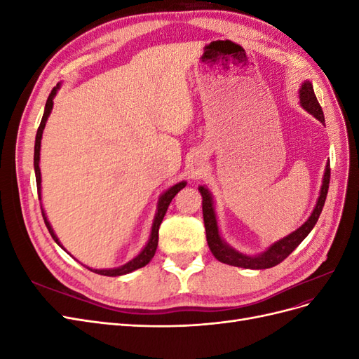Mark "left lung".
Wrapping results in <instances>:
<instances>
[{"instance_id": "1", "label": "left lung", "mask_w": 359, "mask_h": 359, "mask_svg": "<svg viewBox=\"0 0 359 359\" xmlns=\"http://www.w3.org/2000/svg\"><path fill=\"white\" fill-rule=\"evenodd\" d=\"M299 104L302 106V109H306L309 114H311L314 118L319 119V121L323 124L325 123V116L322 107L314 95L313 91V85L310 81H306L299 88ZM330 177H331V169H330V163H327V168H325L323 173V180H322V187L319 198L316 202V206L311 212V215L307 219V222L302 226H299L297 231H293L287 236L281 238V240L276 241L274 244H271L265 252L256 256H248L241 252H238L233 247L227 244L219 231V223H217V215H215V208H214V199L211 191L199 186V191L202 194V212H203V223H205V232H206V241H208V247L211 250V253L217 260H220L223 264L232 265V266H240L245 269H266V268H273L278 265L295 250L304 240L306 236L311 232L314 224L318 223L319 215L322 212V208L325 205V199H327L328 194V187H330Z\"/></svg>"}]
</instances>
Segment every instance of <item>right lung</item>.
<instances>
[{
	"mask_svg": "<svg viewBox=\"0 0 359 359\" xmlns=\"http://www.w3.org/2000/svg\"><path fill=\"white\" fill-rule=\"evenodd\" d=\"M60 83L53 88L48 97V102H46V106H45V114H43V118H41V123H40V127L37 130V135H36V145H34V172H36V181H37V193H39V199H41V173H40V145H41V136H43V130H45V126H46V121L52 112V107H53V97L57 95L58 90H60ZM186 181H181V182H177L175 186H172L170 189H168L165 193L161 194V196L158 198V202H157V211H156V215H154V222H153V227H151V235H149V240L147 243V245L142 248V252H140L136 257H133L132 260H128L127 264L121 265V266H116V268H109V269H93L90 266H86L90 271H93V273L95 274H100V276H107V277H118V276H124V274H128V273H133L135 269H139L145 266L147 264H149V260L154 257L156 255V250H157V244H158V227L163 222V217H165L166 211H168V206L169 203L172 202V199L175 198V194L186 187ZM41 214H43V220H45V224L48 227V231L50 233V236L53 238V241H55L62 250H66L60 240L58 236L55 235V232H53L50 223L48 222V217H46V212L45 210L41 208Z\"/></svg>",
	"mask_w": 359,
	"mask_h": 359,
	"instance_id": "right-lung-1",
	"label": "right lung"
}]
</instances>
